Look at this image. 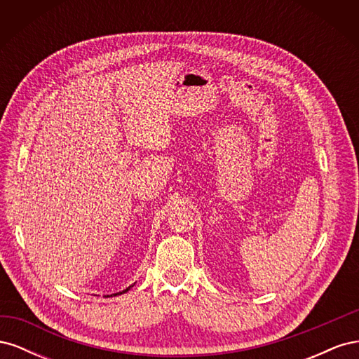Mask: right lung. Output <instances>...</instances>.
Segmentation results:
<instances>
[{"mask_svg":"<svg viewBox=\"0 0 359 359\" xmlns=\"http://www.w3.org/2000/svg\"><path fill=\"white\" fill-rule=\"evenodd\" d=\"M130 287H133V285H132V286H128V287H127V289H124L123 292H118V293H112V295H123V293H126L127 290H130ZM112 295H111V297H112Z\"/></svg>","mask_w":359,"mask_h":359,"instance_id":"right-lung-1","label":"right lung"}]
</instances>
